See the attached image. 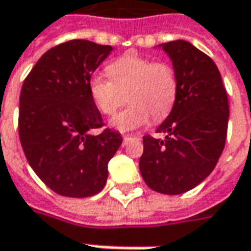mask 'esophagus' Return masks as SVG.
Segmentation results:
<instances>
[{
    "mask_svg": "<svg viewBox=\"0 0 251 251\" xmlns=\"http://www.w3.org/2000/svg\"><path fill=\"white\" fill-rule=\"evenodd\" d=\"M134 138H137V137H129V135H126V137H123V146L127 145L129 141H131V139H134Z\"/></svg>",
    "mask_w": 251,
    "mask_h": 251,
    "instance_id": "esophagus-1",
    "label": "esophagus"
}]
</instances>
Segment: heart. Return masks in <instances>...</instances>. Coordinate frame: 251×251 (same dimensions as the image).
<instances>
[{"mask_svg": "<svg viewBox=\"0 0 251 251\" xmlns=\"http://www.w3.org/2000/svg\"><path fill=\"white\" fill-rule=\"evenodd\" d=\"M110 78L94 75L88 92L95 106L106 116L126 102L131 105L110 120V127L131 132L145 127L151 119L163 120L174 107L178 94L176 69L166 62L138 55H126L106 67Z\"/></svg>", "mask_w": 251, "mask_h": 251, "instance_id": "1", "label": "heart"}]
</instances>
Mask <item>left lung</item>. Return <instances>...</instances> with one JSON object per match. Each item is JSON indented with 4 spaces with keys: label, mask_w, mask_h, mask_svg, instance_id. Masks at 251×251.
<instances>
[{
    "label": "left lung",
    "mask_w": 251,
    "mask_h": 251,
    "mask_svg": "<svg viewBox=\"0 0 251 251\" xmlns=\"http://www.w3.org/2000/svg\"><path fill=\"white\" fill-rule=\"evenodd\" d=\"M176 69L178 94L157 127L164 139L144 137L139 170L154 192L181 195L216 167L225 146L229 106L220 70L206 53L184 40L159 45Z\"/></svg>",
    "instance_id": "left-lung-1"
}]
</instances>
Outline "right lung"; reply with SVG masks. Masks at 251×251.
<instances>
[{
  "instance_id": "right-lung-1",
  "label": "right lung",
  "mask_w": 251,
  "mask_h": 251,
  "mask_svg": "<svg viewBox=\"0 0 251 251\" xmlns=\"http://www.w3.org/2000/svg\"><path fill=\"white\" fill-rule=\"evenodd\" d=\"M113 47L72 40L47 51L23 82L19 138L30 167L53 192L88 198L103 189L120 132L102 127L88 81Z\"/></svg>"
}]
</instances>
